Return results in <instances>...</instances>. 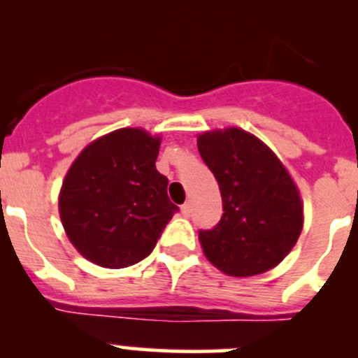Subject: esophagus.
<instances>
[{
  "mask_svg": "<svg viewBox=\"0 0 358 358\" xmlns=\"http://www.w3.org/2000/svg\"><path fill=\"white\" fill-rule=\"evenodd\" d=\"M190 213H192V206H190V202H185V204L182 206V215L190 216Z\"/></svg>",
  "mask_w": 358,
  "mask_h": 358,
  "instance_id": "34e87169",
  "label": "esophagus"
}]
</instances>
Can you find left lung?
<instances>
[{
    "label": "left lung",
    "mask_w": 358,
    "mask_h": 358,
    "mask_svg": "<svg viewBox=\"0 0 358 358\" xmlns=\"http://www.w3.org/2000/svg\"><path fill=\"white\" fill-rule=\"evenodd\" d=\"M197 149L220 185L223 215L199 230L204 255L223 273L251 277L279 265L303 229V206L275 154L239 128L199 136Z\"/></svg>",
    "instance_id": "8db88e82"
}]
</instances>
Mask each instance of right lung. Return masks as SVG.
Listing matches in <instances>:
<instances>
[{"label":"right lung","instance_id":"1","mask_svg":"<svg viewBox=\"0 0 358 358\" xmlns=\"http://www.w3.org/2000/svg\"><path fill=\"white\" fill-rule=\"evenodd\" d=\"M161 138L122 128L90 143L64 180L62 225L74 248L106 268H124L152 252L178 206L156 169Z\"/></svg>","mask_w":358,"mask_h":358}]
</instances>
